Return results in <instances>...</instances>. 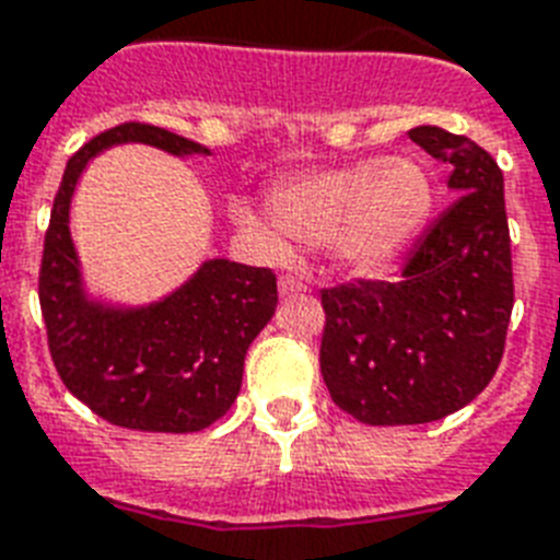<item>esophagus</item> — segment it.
<instances>
[{
    "mask_svg": "<svg viewBox=\"0 0 560 560\" xmlns=\"http://www.w3.org/2000/svg\"><path fill=\"white\" fill-rule=\"evenodd\" d=\"M279 293L281 295H302L307 293V281H302L299 276H281L279 279Z\"/></svg>",
    "mask_w": 560,
    "mask_h": 560,
    "instance_id": "34e87169",
    "label": "esophagus"
}]
</instances>
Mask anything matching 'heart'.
<instances>
[{
	"label": "heart",
	"mask_w": 560,
	"mask_h": 560,
	"mask_svg": "<svg viewBox=\"0 0 560 560\" xmlns=\"http://www.w3.org/2000/svg\"><path fill=\"white\" fill-rule=\"evenodd\" d=\"M431 184L406 158L357 161L281 180L270 192L272 221L238 207L235 218L281 249V233L307 247H336L357 265H380L417 233L429 215Z\"/></svg>",
	"instance_id": "obj_1"
}]
</instances>
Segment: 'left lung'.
Here are the masks:
<instances>
[{
    "mask_svg": "<svg viewBox=\"0 0 560 560\" xmlns=\"http://www.w3.org/2000/svg\"><path fill=\"white\" fill-rule=\"evenodd\" d=\"M408 135L448 163L457 198L397 279L322 290V376L336 406L368 425H420L469 406L501 365L515 304L501 166L438 126Z\"/></svg>",
    "mask_w": 560,
    "mask_h": 560,
    "instance_id": "8db88e82",
    "label": "left lung"
}]
</instances>
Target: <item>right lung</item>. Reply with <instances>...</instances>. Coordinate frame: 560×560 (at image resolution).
Here are the masks:
<instances>
[{
  "label": "right lung",
  "instance_id": "add662e5",
  "mask_svg": "<svg viewBox=\"0 0 560 560\" xmlns=\"http://www.w3.org/2000/svg\"><path fill=\"white\" fill-rule=\"evenodd\" d=\"M115 143H149L172 154L207 152L152 122H120L68 161L39 265L48 351L62 385L112 425L158 434L201 431L238 397L247 348L279 304L276 272L212 258L184 288L149 307L115 311L89 302L68 233V207L85 163Z\"/></svg>",
  "mask_w": 560,
  "mask_h": 560
}]
</instances>
